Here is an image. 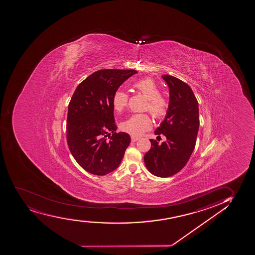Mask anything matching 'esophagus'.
<instances>
[{"label":"esophagus","mask_w":255,"mask_h":255,"mask_svg":"<svg viewBox=\"0 0 255 255\" xmlns=\"http://www.w3.org/2000/svg\"><path fill=\"white\" fill-rule=\"evenodd\" d=\"M138 139H139V138H138V137H134V136H132V137H131V140H132V142H136V141H138Z\"/></svg>","instance_id":"1"}]
</instances>
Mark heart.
Listing matches in <instances>:
<instances>
[{"label": "heart", "instance_id": "heart-1", "mask_svg": "<svg viewBox=\"0 0 255 255\" xmlns=\"http://www.w3.org/2000/svg\"><path fill=\"white\" fill-rule=\"evenodd\" d=\"M132 88L139 92L147 99L144 110L148 111L156 120L166 117L168 112V100L160 94L158 86L151 78H143L133 83ZM128 102L126 93L121 90L115 92L112 97V105L115 111L123 112ZM151 127V120L149 115L134 114L121 124V128L124 132L133 136H140L143 132Z\"/></svg>", "mask_w": 255, "mask_h": 255}]
</instances>
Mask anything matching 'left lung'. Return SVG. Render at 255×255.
Returning a JSON list of instances; mask_svg holds the SVG:
<instances>
[{"instance_id":"1","label":"left lung","mask_w":255,"mask_h":255,"mask_svg":"<svg viewBox=\"0 0 255 255\" xmlns=\"http://www.w3.org/2000/svg\"><path fill=\"white\" fill-rule=\"evenodd\" d=\"M161 77L169 87V106L155 134L160 138L164 135L166 140L159 143L149 139L151 147L143 160L153 175L167 178L179 173L193 152L199 129V110L190 86L169 75Z\"/></svg>"}]
</instances>
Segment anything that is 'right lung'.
<instances>
[{
  "mask_svg": "<svg viewBox=\"0 0 255 255\" xmlns=\"http://www.w3.org/2000/svg\"><path fill=\"white\" fill-rule=\"evenodd\" d=\"M137 72L98 70L74 92L68 106V146L76 162L88 173L106 175L123 160L131 138L127 132H116L112 97L123 82Z\"/></svg>",
  "mask_w": 255,
  "mask_h": 255,
  "instance_id": "1",
  "label": "right lung"
}]
</instances>
